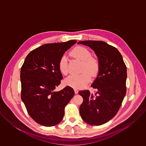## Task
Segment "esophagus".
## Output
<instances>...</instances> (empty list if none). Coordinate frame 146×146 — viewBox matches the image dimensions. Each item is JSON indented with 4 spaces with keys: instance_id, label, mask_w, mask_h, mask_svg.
Listing matches in <instances>:
<instances>
[{
    "instance_id": "1",
    "label": "esophagus",
    "mask_w": 146,
    "mask_h": 146,
    "mask_svg": "<svg viewBox=\"0 0 146 146\" xmlns=\"http://www.w3.org/2000/svg\"><path fill=\"white\" fill-rule=\"evenodd\" d=\"M74 92H75V94H78V90H77V89L74 88Z\"/></svg>"
}]
</instances>
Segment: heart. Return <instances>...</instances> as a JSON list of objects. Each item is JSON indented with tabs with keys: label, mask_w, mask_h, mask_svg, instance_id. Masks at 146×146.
I'll list each match as a JSON object with an SVG mask.
<instances>
[{
	"label": "heart",
	"mask_w": 146,
	"mask_h": 146,
	"mask_svg": "<svg viewBox=\"0 0 146 146\" xmlns=\"http://www.w3.org/2000/svg\"><path fill=\"white\" fill-rule=\"evenodd\" d=\"M71 54L82 61L83 72L79 74L70 75L65 79V83L74 88H80L85 86L90 81L91 75L94 77L98 74L100 69L99 61L97 58L91 56V53L87 48L82 46L74 48ZM68 58L65 55H62L58 62L59 70L64 74H66L68 72Z\"/></svg>",
	"instance_id": "obj_1"
}]
</instances>
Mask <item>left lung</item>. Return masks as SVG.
Listing matches in <instances>:
<instances>
[{
  "instance_id": "8db88e82",
  "label": "left lung",
  "mask_w": 146,
  "mask_h": 146,
  "mask_svg": "<svg viewBox=\"0 0 146 146\" xmlns=\"http://www.w3.org/2000/svg\"><path fill=\"white\" fill-rule=\"evenodd\" d=\"M92 49L100 64V69L91 87L98 90L93 94L89 90L80 91L83 102L80 106L82 119L92 125H100L117 113L125 96L127 67L118 50L102 41H79Z\"/></svg>"
}]
</instances>
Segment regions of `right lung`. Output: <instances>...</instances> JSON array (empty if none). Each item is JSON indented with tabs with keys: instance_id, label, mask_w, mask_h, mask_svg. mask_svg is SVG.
I'll use <instances>...</instances> for the list:
<instances>
[{
	"instance_id": "right-lung-1",
	"label": "right lung",
	"mask_w": 146,
	"mask_h": 146,
	"mask_svg": "<svg viewBox=\"0 0 146 146\" xmlns=\"http://www.w3.org/2000/svg\"><path fill=\"white\" fill-rule=\"evenodd\" d=\"M76 42L40 46L29 53L21 69V99L31 117L43 126L52 127L62 120L64 109L74 95L69 86L58 92L54 90L63 78L59 60Z\"/></svg>"
}]
</instances>
